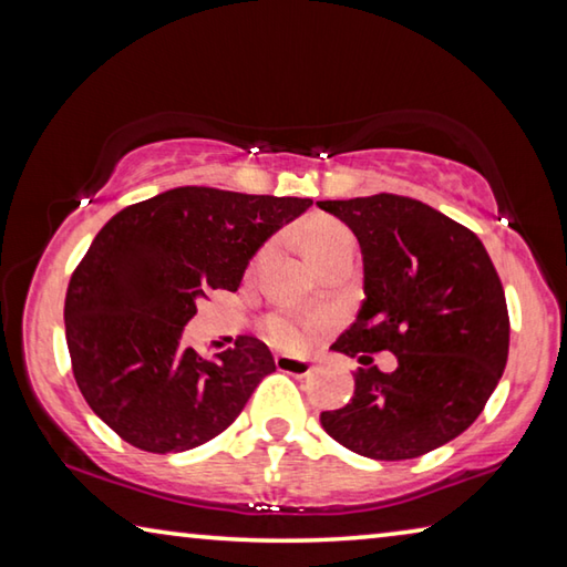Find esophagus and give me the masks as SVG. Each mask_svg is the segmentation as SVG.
<instances>
[{"instance_id":"esophagus-1","label":"esophagus","mask_w":567,"mask_h":567,"mask_svg":"<svg viewBox=\"0 0 567 567\" xmlns=\"http://www.w3.org/2000/svg\"><path fill=\"white\" fill-rule=\"evenodd\" d=\"M275 368L280 370V372H287V375L307 378V375H312L315 364L310 360H305V358H290V354H277Z\"/></svg>"}]
</instances>
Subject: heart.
Instances as JSON below:
<instances>
[{"instance_id": "heart-1", "label": "heart", "mask_w": 567, "mask_h": 567, "mask_svg": "<svg viewBox=\"0 0 567 567\" xmlns=\"http://www.w3.org/2000/svg\"><path fill=\"white\" fill-rule=\"evenodd\" d=\"M297 237H300L305 255L310 257L315 267L324 257L340 252L344 247H354V237L350 229L340 219L328 215H312L310 219H305L302 227L297 229ZM265 330L267 338L275 344H280V348H300V344H305L307 334H310V322L295 318V315H272L265 322Z\"/></svg>"}]
</instances>
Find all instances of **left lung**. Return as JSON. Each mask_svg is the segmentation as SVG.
Wrapping results in <instances>:
<instances>
[{
    "instance_id": "8db88e82",
    "label": "left lung",
    "mask_w": 567,
    "mask_h": 567,
    "mask_svg": "<svg viewBox=\"0 0 567 567\" xmlns=\"http://www.w3.org/2000/svg\"><path fill=\"white\" fill-rule=\"evenodd\" d=\"M362 252L364 300L334 352L388 350L398 368H360L354 398L320 422L372 460H410L473 425L503 378L511 344L505 292L475 233L400 195L324 199ZM364 358V354H362Z\"/></svg>"
}]
</instances>
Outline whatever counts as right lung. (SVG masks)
Instances as JSON below:
<instances>
[{
  "label": "right lung",
  "mask_w": 567,
  "mask_h": 567,
  "mask_svg": "<svg viewBox=\"0 0 567 567\" xmlns=\"http://www.w3.org/2000/svg\"><path fill=\"white\" fill-rule=\"evenodd\" d=\"M312 199L213 187L167 189L104 225L66 287L76 388L102 422L147 453H185L233 425L272 352L257 338L205 360L182 348L197 300L235 292L257 249Z\"/></svg>",
  "instance_id": "right-lung-1"
}]
</instances>
